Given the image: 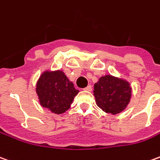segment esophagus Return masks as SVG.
I'll use <instances>...</instances> for the list:
<instances>
[{
	"label": "esophagus",
	"instance_id": "34e87169",
	"mask_svg": "<svg viewBox=\"0 0 160 160\" xmlns=\"http://www.w3.org/2000/svg\"><path fill=\"white\" fill-rule=\"evenodd\" d=\"M84 90L85 91H88V92H91L92 91V87L89 85V86H88L87 88H84Z\"/></svg>",
	"mask_w": 160,
	"mask_h": 160
}]
</instances>
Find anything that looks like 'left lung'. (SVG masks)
<instances>
[{
	"label": "left lung",
	"mask_w": 160,
	"mask_h": 160,
	"mask_svg": "<svg viewBox=\"0 0 160 160\" xmlns=\"http://www.w3.org/2000/svg\"><path fill=\"white\" fill-rule=\"evenodd\" d=\"M132 88L127 80L107 74L94 84L93 95L97 106L105 112L120 113L130 103Z\"/></svg>",
	"instance_id": "1"
}]
</instances>
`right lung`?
<instances>
[{
	"mask_svg": "<svg viewBox=\"0 0 160 160\" xmlns=\"http://www.w3.org/2000/svg\"><path fill=\"white\" fill-rule=\"evenodd\" d=\"M35 87L39 103L55 114L68 111L80 92L74 88L73 83L62 70L44 71Z\"/></svg>",
	"mask_w": 160,
	"mask_h": 160,
	"instance_id": "add662e5",
	"label": "right lung"
}]
</instances>
